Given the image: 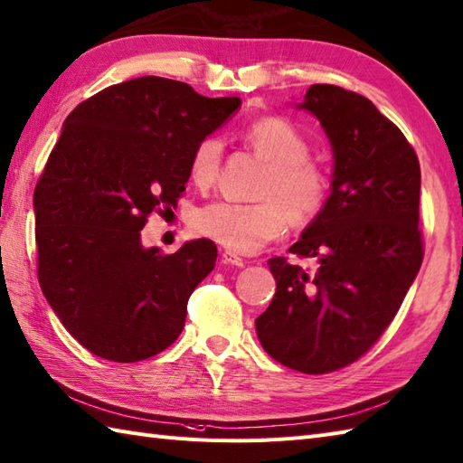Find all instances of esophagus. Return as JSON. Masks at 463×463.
I'll use <instances>...</instances> for the list:
<instances>
[{
	"label": "esophagus",
	"mask_w": 463,
	"mask_h": 463,
	"mask_svg": "<svg viewBox=\"0 0 463 463\" xmlns=\"http://www.w3.org/2000/svg\"><path fill=\"white\" fill-rule=\"evenodd\" d=\"M222 260L229 262V265H234V267H244V262H247L242 257H239L237 252H232V250H224L222 252Z\"/></svg>",
	"instance_id": "obj_1"
}]
</instances>
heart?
I'll list each match as a JSON object with an SVG mask.
<instances>
[{"instance_id":"1","label":"heart","mask_w":463,"mask_h":463,"mask_svg":"<svg viewBox=\"0 0 463 463\" xmlns=\"http://www.w3.org/2000/svg\"><path fill=\"white\" fill-rule=\"evenodd\" d=\"M242 140L267 162L255 204L213 203L194 216L198 234L232 252H255L283 237L293 222L309 226L329 204L333 180L321 162L311 158V144L297 126L283 116H260L244 126ZM222 165V142L206 136L190 154L188 172L198 186H213Z\"/></svg>"}]
</instances>
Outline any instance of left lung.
<instances>
[{"label": "left lung", "mask_w": 463, "mask_h": 463, "mask_svg": "<svg viewBox=\"0 0 463 463\" xmlns=\"http://www.w3.org/2000/svg\"><path fill=\"white\" fill-rule=\"evenodd\" d=\"M301 108L327 132L335 172L327 208L288 252L319 265L269 259L277 293L255 323L280 365L321 375L375 345L420 273L421 172L403 132L365 96L313 84Z\"/></svg>", "instance_id": "8db88e82"}]
</instances>
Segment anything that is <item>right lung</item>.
I'll return each instance as SVG.
<instances>
[{"instance_id": "right-lung-1", "label": "right lung", "mask_w": 463, "mask_h": 463, "mask_svg": "<svg viewBox=\"0 0 463 463\" xmlns=\"http://www.w3.org/2000/svg\"><path fill=\"white\" fill-rule=\"evenodd\" d=\"M241 106L184 81L142 76L70 112L33 190L38 280L63 327L94 355L134 364L184 329L216 244L142 249L152 213L176 208L196 144Z\"/></svg>"}]
</instances>
